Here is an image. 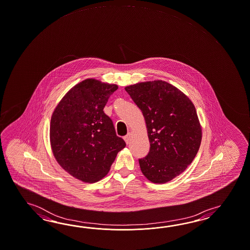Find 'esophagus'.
Segmentation results:
<instances>
[{
    "mask_svg": "<svg viewBox=\"0 0 250 250\" xmlns=\"http://www.w3.org/2000/svg\"><path fill=\"white\" fill-rule=\"evenodd\" d=\"M124 139H125V143L128 145V144L130 143L131 139H132V134H131V133H128V134L124 137Z\"/></svg>",
    "mask_w": 250,
    "mask_h": 250,
    "instance_id": "esophagus-1",
    "label": "esophagus"
}]
</instances>
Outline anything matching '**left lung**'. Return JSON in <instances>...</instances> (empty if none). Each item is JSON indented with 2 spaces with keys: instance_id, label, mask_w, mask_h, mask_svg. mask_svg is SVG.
<instances>
[{
  "instance_id": "1",
  "label": "left lung",
  "mask_w": 250,
  "mask_h": 250,
  "mask_svg": "<svg viewBox=\"0 0 250 250\" xmlns=\"http://www.w3.org/2000/svg\"><path fill=\"white\" fill-rule=\"evenodd\" d=\"M146 120L150 151L139 160L141 170L153 183H166L183 173L201 146L202 131L194 104L164 80L125 87Z\"/></svg>"
}]
</instances>
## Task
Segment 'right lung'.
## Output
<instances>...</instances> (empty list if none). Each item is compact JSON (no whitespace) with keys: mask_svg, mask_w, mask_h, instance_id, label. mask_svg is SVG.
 Returning a JSON list of instances; mask_svg holds the SVG:
<instances>
[{"mask_svg":"<svg viewBox=\"0 0 250 250\" xmlns=\"http://www.w3.org/2000/svg\"><path fill=\"white\" fill-rule=\"evenodd\" d=\"M116 84L86 79L70 88L57 104L49 127L58 164L83 183H97L110 170L125 143L104 113Z\"/></svg>","mask_w":250,"mask_h":250,"instance_id":"right-lung-1","label":"right lung"}]
</instances>
